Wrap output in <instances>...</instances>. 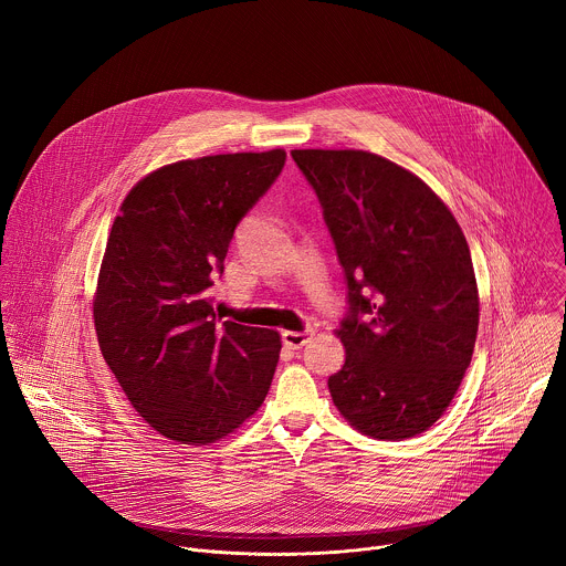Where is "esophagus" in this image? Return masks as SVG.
<instances>
[{"label":"esophagus","mask_w":566,"mask_h":566,"mask_svg":"<svg viewBox=\"0 0 566 566\" xmlns=\"http://www.w3.org/2000/svg\"><path fill=\"white\" fill-rule=\"evenodd\" d=\"M311 332H284L282 334V343L289 347V349H302L308 340H311Z\"/></svg>","instance_id":"1"}]
</instances>
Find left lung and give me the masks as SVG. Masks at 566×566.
Instances as JSON below:
<instances>
[{"instance_id":"8db88e82","label":"left lung","mask_w":566,"mask_h":566,"mask_svg":"<svg viewBox=\"0 0 566 566\" xmlns=\"http://www.w3.org/2000/svg\"><path fill=\"white\" fill-rule=\"evenodd\" d=\"M347 282L329 376L340 415L374 439L426 432L470 365L479 295L468 241L412 172L363 149H293Z\"/></svg>"}]
</instances>
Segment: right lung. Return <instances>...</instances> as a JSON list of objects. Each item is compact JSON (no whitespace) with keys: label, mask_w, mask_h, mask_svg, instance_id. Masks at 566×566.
<instances>
[{"label":"right lung","mask_w":566,"mask_h":566,"mask_svg":"<svg viewBox=\"0 0 566 566\" xmlns=\"http://www.w3.org/2000/svg\"><path fill=\"white\" fill-rule=\"evenodd\" d=\"M284 164V149L179 160L138 181L114 219L94 300L98 345L134 410L172 441H219L269 394L277 332L221 322L208 289Z\"/></svg>","instance_id":"obj_1"}]
</instances>
